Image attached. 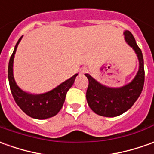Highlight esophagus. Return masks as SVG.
<instances>
[{"mask_svg":"<svg viewBox=\"0 0 154 154\" xmlns=\"http://www.w3.org/2000/svg\"><path fill=\"white\" fill-rule=\"evenodd\" d=\"M88 72V68H87V67H82V68H81V70H80V72L81 73H86V72Z\"/></svg>","mask_w":154,"mask_h":154,"instance_id":"1","label":"esophagus"}]
</instances>
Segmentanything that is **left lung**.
<instances>
[{"label": "left lung", "mask_w": 154, "mask_h": 154, "mask_svg": "<svg viewBox=\"0 0 154 154\" xmlns=\"http://www.w3.org/2000/svg\"><path fill=\"white\" fill-rule=\"evenodd\" d=\"M124 35L126 42L133 47L139 61V70L129 84L119 88H107L97 82L89 74H85L89 82L86 94L88 105L100 116L116 117L122 114L137 101L143 88L145 72L143 53L133 34L129 31H126Z\"/></svg>", "instance_id": "left-lung-1"}]
</instances>
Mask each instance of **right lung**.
Wrapping results in <instances>:
<instances>
[{
    "instance_id": "add662e5",
    "label": "right lung",
    "mask_w": 154,
    "mask_h": 154,
    "mask_svg": "<svg viewBox=\"0 0 154 154\" xmlns=\"http://www.w3.org/2000/svg\"><path fill=\"white\" fill-rule=\"evenodd\" d=\"M21 37L18 40L14 49L13 53L11 56L8 65V80H9L11 92L13 96L14 100L26 114L36 119H46L51 118L59 112L62 109L65 102L67 91L74 83L77 74L69 78L54 88L50 92L39 95H32L23 92L18 88L13 77V59L17 47L21 41Z\"/></svg>"
}]
</instances>
